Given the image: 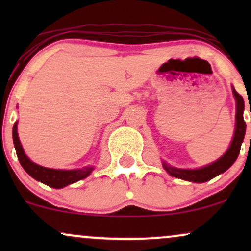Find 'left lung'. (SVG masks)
<instances>
[{"instance_id": "obj_1", "label": "left lung", "mask_w": 251, "mask_h": 251, "mask_svg": "<svg viewBox=\"0 0 251 251\" xmlns=\"http://www.w3.org/2000/svg\"><path fill=\"white\" fill-rule=\"evenodd\" d=\"M232 92H234L236 106H237V108H236V129L234 138H232L231 145H230L229 150L226 152V154H224L223 157H221L218 160H216L215 163L198 170L175 169L164 163V169H165L170 175L174 176L176 178H180V179L194 181V183H204V181L212 179V178H215L216 176H218L220 174H223L224 171H226V170L235 163L238 154H240L241 145L242 143H243L244 134H246V122H244L243 119V98L235 91V88L232 89Z\"/></svg>"}]
</instances>
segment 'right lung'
I'll return each mask as SVG.
<instances>
[{"mask_svg":"<svg viewBox=\"0 0 251 251\" xmlns=\"http://www.w3.org/2000/svg\"><path fill=\"white\" fill-rule=\"evenodd\" d=\"M13 142L15 146L17 158L25 170L28 175H30L34 179L41 181L46 185L50 186L54 189H61L63 186L70 185L72 183H75L77 180H81L91 174L93 168H83L80 170H54L43 168V166L37 165V164L30 162L27 155L25 154L24 149H22L21 143L17 135V123L14 124L13 127Z\"/></svg>","mask_w":251,"mask_h":251,"instance_id":"obj_1","label":"right lung"}]
</instances>
